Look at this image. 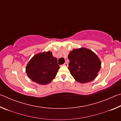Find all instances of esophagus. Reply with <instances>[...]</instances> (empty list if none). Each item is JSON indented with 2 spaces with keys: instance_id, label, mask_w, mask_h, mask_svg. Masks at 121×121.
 Here are the masks:
<instances>
[{
  "instance_id": "34e87169",
  "label": "esophagus",
  "mask_w": 121,
  "mask_h": 121,
  "mask_svg": "<svg viewBox=\"0 0 121 121\" xmlns=\"http://www.w3.org/2000/svg\"><path fill=\"white\" fill-rule=\"evenodd\" d=\"M63 65H65V66H68V63H67V62H65Z\"/></svg>"
}]
</instances>
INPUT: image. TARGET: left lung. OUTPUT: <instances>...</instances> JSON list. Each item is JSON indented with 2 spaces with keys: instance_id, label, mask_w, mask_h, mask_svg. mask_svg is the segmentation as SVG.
Listing matches in <instances>:
<instances>
[{
  "instance_id": "left-lung-1",
  "label": "left lung",
  "mask_w": 121,
  "mask_h": 121,
  "mask_svg": "<svg viewBox=\"0 0 121 121\" xmlns=\"http://www.w3.org/2000/svg\"><path fill=\"white\" fill-rule=\"evenodd\" d=\"M68 69L75 80L81 83L91 82L97 76L101 61L95 53L86 48L74 49L69 53Z\"/></svg>"
}]
</instances>
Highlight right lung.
<instances>
[{"label":"right lung","mask_w":121,"mask_h":121,"mask_svg":"<svg viewBox=\"0 0 121 121\" xmlns=\"http://www.w3.org/2000/svg\"><path fill=\"white\" fill-rule=\"evenodd\" d=\"M59 68L57 59L48 51L38 53L32 57L26 65V73L34 82L45 85L54 78Z\"/></svg>","instance_id":"right-lung-1"}]
</instances>
